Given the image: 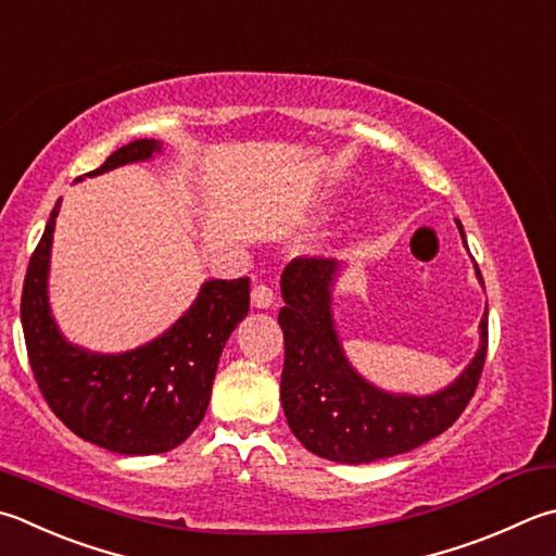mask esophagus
I'll list each match as a JSON object with an SVG mask.
<instances>
[{
    "mask_svg": "<svg viewBox=\"0 0 556 556\" xmlns=\"http://www.w3.org/2000/svg\"><path fill=\"white\" fill-rule=\"evenodd\" d=\"M251 305L258 307V309H266L274 305V288L266 286V282H261L254 290H251Z\"/></svg>",
    "mask_w": 556,
    "mask_h": 556,
    "instance_id": "esophagus-1",
    "label": "esophagus"
}]
</instances>
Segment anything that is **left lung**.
<instances>
[{
  "instance_id": "8db88e82",
  "label": "left lung",
  "mask_w": 556,
  "mask_h": 556,
  "mask_svg": "<svg viewBox=\"0 0 556 556\" xmlns=\"http://www.w3.org/2000/svg\"><path fill=\"white\" fill-rule=\"evenodd\" d=\"M333 274L337 261L295 258L280 278L286 300L278 312L286 341L280 402L290 431L314 455L343 465L402 455L447 431L475 396L484 370L486 314L479 353L453 384L433 396L384 394L343 358L329 309ZM477 276L481 280L479 270Z\"/></svg>"
}]
</instances>
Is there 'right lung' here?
<instances>
[{"instance_id":"right-lung-1","label":"right lung","mask_w":556,"mask_h":556,"mask_svg":"<svg viewBox=\"0 0 556 556\" xmlns=\"http://www.w3.org/2000/svg\"><path fill=\"white\" fill-rule=\"evenodd\" d=\"M154 140L115 150L97 176L148 160ZM60 201L28 261L21 324L38 390L72 433L111 453L154 455L181 445L203 421L219 353L249 312V278L207 280L174 327L138 351L93 355L70 345L50 317L46 280Z\"/></svg>"}]
</instances>
